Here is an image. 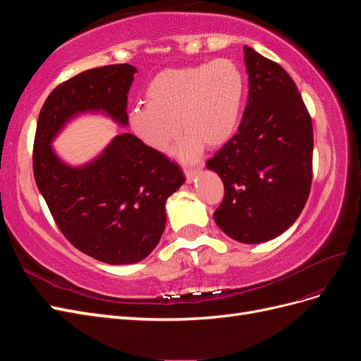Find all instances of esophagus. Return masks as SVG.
I'll list each match as a JSON object with an SVG mask.
<instances>
[{"mask_svg":"<svg viewBox=\"0 0 361 361\" xmlns=\"http://www.w3.org/2000/svg\"><path fill=\"white\" fill-rule=\"evenodd\" d=\"M197 171H199V167H183V173H185V176H187L188 182H191L194 179Z\"/></svg>","mask_w":361,"mask_h":361,"instance_id":"1","label":"esophagus"}]
</instances>
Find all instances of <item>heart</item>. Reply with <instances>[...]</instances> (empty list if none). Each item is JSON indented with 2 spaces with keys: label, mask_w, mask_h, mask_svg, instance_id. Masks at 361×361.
Masks as SVG:
<instances>
[{
  "label": "heart",
  "mask_w": 361,
  "mask_h": 361,
  "mask_svg": "<svg viewBox=\"0 0 361 361\" xmlns=\"http://www.w3.org/2000/svg\"><path fill=\"white\" fill-rule=\"evenodd\" d=\"M244 96V73L228 59L167 69L149 82L146 105L134 106L128 123L141 143L158 154H166L182 128L187 133L174 154L192 159L204 143L218 147L235 134Z\"/></svg>",
  "instance_id": "heart-1"
}]
</instances>
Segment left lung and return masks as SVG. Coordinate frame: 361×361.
Wrapping results in <instances>:
<instances>
[{"mask_svg": "<svg viewBox=\"0 0 361 361\" xmlns=\"http://www.w3.org/2000/svg\"><path fill=\"white\" fill-rule=\"evenodd\" d=\"M248 101L243 122L207 161L224 183L214 212L238 243L259 244L281 235L300 216L312 185V118L293 80L280 64L244 47Z\"/></svg>", "mask_w": 361, "mask_h": 361, "instance_id": "left-lung-1", "label": "left lung"}]
</instances>
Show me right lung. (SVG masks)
I'll use <instances>...</instances> for the list:
<instances>
[{"mask_svg": "<svg viewBox=\"0 0 361 361\" xmlns=\"http://www.w3.org/2000/svg\"><path fill=\"white\" fill-rule=\"evenodd\" d=\"M135 72L130 64H110L57 85L40 110L32 147L37 188L61 233L110 265L135 264L152 253L166 228V202L185 182L183 173L133 134L114 137L82 167L64 164L51 143L72 117L87 111L126 126Z\"/></svg>", "mask_w": 361, "mask_h": 361, "instance_id": "obj_1", "label": "right lung"}]
</instances>
